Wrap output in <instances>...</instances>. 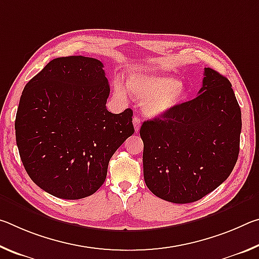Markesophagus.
<instances>
[{"instance_id": "esophagus-1", "label": "esophagus", "mask_w": 259, "mask_h": 259, "mask_svg": "<svg viewBox=\"0 0 259 259\" xmlns=\"http://www.w3.org/2000/svg\"><path fill=\"white\" fill-rule=\"evenodd\" d=\"M133 123H134V126H135V130L137 131H139V129H140V119L138 116H135L134 119H133Z\"/></svg>"}]
</instances>
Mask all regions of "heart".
Instances as JSON below:
<instances>
[{"instance_id":"b5f03b06","label":"heart","mask_w":259,"mask_h":259,"mask_svg":"<svg viewBox=\"0 0 259 259\" xmlns=\"http://www.w3.org/2000/svg\"><path fill=\"white\" fill-rule=\"evenodd\" d=\"M128 87L137 98L146 100L144 108L151 116H162L179 106L186 99L188 89L176 77L159 72H138L129 76ZM116 94L124 97V87L115 83Z\"/></svg>"}]
</instances>
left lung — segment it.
<instances>
[{
	"label": "left lung",
	"instance_id": "8db88e82",
	"mask_svg": "<svg viewBox=\"0 0 259 259\" xmlns=\"http://www.w3.org/2000/svg\"><path fill=\"white\" fill-rule=\"evenodd\" d=\"M241 126L229 78L204 68L199 96L140 128L148 190L172 203L195 202L216 190L238 161Z\"/></svg>",
	"mask_w": 259,
	"mask_h": 259
}]
</instances>
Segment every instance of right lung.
Here are the masks:
<instances>
[{
  "label": "right lung",
  "mask_w": 259,
  "mask_h": 259,
  "mask_svg": "<svg viewBox=\"0 0 259 259\" xmlns=\"http://www.w3.org/2000/svg\"><path fill=\"white\" fill-rule=\"evenodd\" d=\"M100 60L60 57L21 94L15 129L30 179L60 199L87 198L106 179L108 162L135 133L133 111H107L109 85Z\"/></svg>",
  "instance_id": "add662e5"
}]
</instances>
